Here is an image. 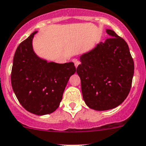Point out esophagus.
Returning <instances> with one entry per match:
<instances>
[{"label": "esophagus", "instance_id": "obj_1", "mask_svg": "<svg viewBox=\"0 0 146 146\" xmlns=\"http://www.w3.org/2000/svg\"><path fill=\"white\" fill-rule=\"evenodd\" d=\"M73 62H74V64H75L76 67V68H77V67H78L79 64H80V62H79V61H78V60H77V59H73Z\"/></svg>", "mask_w": 146, "mask_h": 146}]
</instances>
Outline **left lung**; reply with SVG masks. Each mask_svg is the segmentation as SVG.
<instances>
[{"mask_svg": "<svg viewBox=\"0 0 146 146\" xmlns=\"http://www.w3.org/2000/svg\"><path fill=\"white\" fill-rule=\"evenodd\" d=\"M111 37L82 55L76 73L84 101L90 108L106 111L117 107L129 94L134 63L128 44L113 30Z\"/></svg>", "mask_w": 146, "mask_h": 146, "instance_id": "8db88e82", "label": "left lung"}]
</instances>
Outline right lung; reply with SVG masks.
Listing matches in <instances>:
<instances>
[{"label": "right lung", "instance_id": "1", "mask_svg": "<svg viewBox=\"0 0 146 146\" xmlns=\"http://www.w3.org/2000/svg\"><path fill=\"white\" fill-rule=\"evenodd\" d=\"M34 32L18 45L13 58L11 83L18 102L29 112L49 114L58 108L74 63L47 62L34 52Z\"/></svg>", "mask_w": 146, "mask_h": 146}]
</instances>
